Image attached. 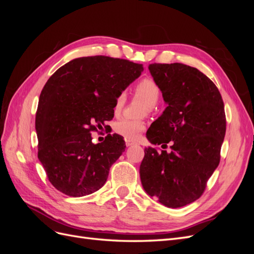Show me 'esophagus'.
I'll list each match as a JSON object with an SVG mask.
<instances>
[{"label": "esophagus", "instance_id": "esophagus-1", "mask_svg": "<svg viewBox=\"0 0 254 254\" xmlns=\"http://www.w3.org/2000/svg\"><path fill=\"white\" fill-rule=\"evenodd\" d=\"M135 143L133 142V141H130V140H127L126 141V146H127V147H129V146H132V145H134Z\"/></svg>", "mask_w": 254, "mask_h": 254}]
</instances>
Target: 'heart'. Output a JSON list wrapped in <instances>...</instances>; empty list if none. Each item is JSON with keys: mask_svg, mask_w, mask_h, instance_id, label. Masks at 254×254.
Listing matches in <instances>:
<instances>
[{"mask_svg": "<svg viewBox=\"0 0 254 254\" xmlns=\"http://www.w3.org/2000/svg\"><path fill=\"white\" fill-rule=\"evenodd\" d=\"M135 95L143 99L146 104L145 111L148 112L152 111L153 107L157 104L158 99L160 97V88L158 84L153 81L151 78H143L136 83L134 88ZM126 102V95L124 93H121L113 106V111L115 114L121 112L123 106ZM146 125L143 121L140 120H129V119H122L115 123L113 126L114 132L124 137L125 140H136L139 137L140 133L145 129Z\"/></svg>", "mask_w": 254, "mask_h": 254, "instance_id": "obj_1", "label": "heart"}]
</instances>
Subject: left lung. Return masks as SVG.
<instances>
[{"label": "left lung", "instance_id": "left-lung-1", "mask_svg": "<svg viewBox=\"0 0 254 254\" xmlns=\"http://www.w3.org/2000/svg\"><path fill=\"white\" fill-rule=\"evenodd\" d=\"M167 107L146 133L153 145L172 142V151L145 148L140 166L144 190L167 207L200 197L216 170L226 134L224 102L214 82L182 64L148 66Z\"/></svg>", "mask_w": 254, "mask_h": 254}]
</instances>
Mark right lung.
I'll return each instance as SVG.
<instances>
[{
    "label": "right lung",
    "mask_w": 254,
    "mask_h": 254,
    "mask_svg": "<svg viewBox=\"0 0 254 254\" xmlns=\"http://www.w3.org/2000/svg\"><path fill=\"white\" fill-rule=\"evenodd\" d=\"M143 70L124 59L81 57L59 67L45 83L36 113L38 159L61 193L82 197L106 183L125 141L114 133L94 144L91 131L112 120L115 99Z\"/></svg>",
    "instance_id": "right-lung-1"
}]
</instances>
